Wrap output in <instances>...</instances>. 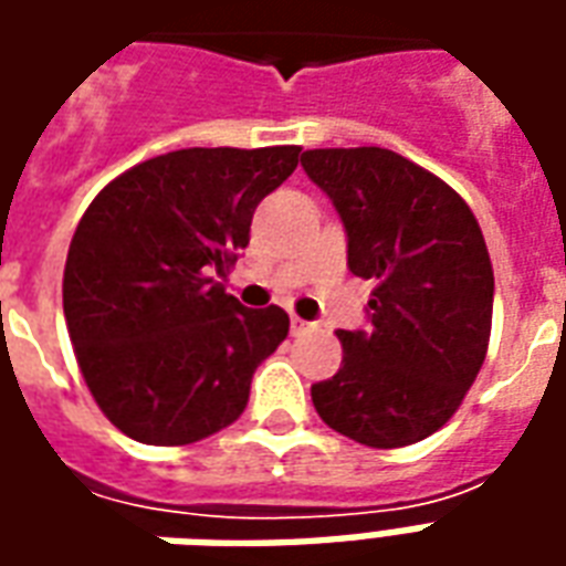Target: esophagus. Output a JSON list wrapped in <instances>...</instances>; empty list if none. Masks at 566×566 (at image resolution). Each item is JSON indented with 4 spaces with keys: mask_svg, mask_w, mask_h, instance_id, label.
Here are the masks:
<instances>
[{
    "mask_svg": "<svg viewBox=\"0 0 566 566\" xmlns=\"http://www.w3.org/2000/svg\"><path fill=\"white\" fill-rule=\"evenodd\" d=\"M308 327H312L308 321H303V318H296V315H291V333H294V336H303V333H306Z\"/></svg>",
    "mask_w": 566,
    "mask_h": 566,
    "instance_id": "1",
    "label": "esophagus"
}]
</instances>
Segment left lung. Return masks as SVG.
<instances>
[{
	"label": "left lung",
	"instance_id": "left-lung-1",
	"mask_svg": "<svg viewBox=\"0 0 566 566\" xmlns=\"http://www.w3.org/2000/svg\"><path fill=\"white\" fill-rule=\"evenodd\" d=\"M303 169L343 218L348 270L376 282L369 331L336 333L343 367L312 385V403L360 446H412L458 412L485 360V235L442 178L388 148H315Z\"/></svg>",
	"mask_w": 566,
	"mask_h": 566
}]
</instances>
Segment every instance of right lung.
<instances>
[{
    "label": "right lung",
    "mask_w": 566,
    "mask_h": 566,
    "mask_svg": "<svg viewBox=\"0 0 566 566\" xmlns=\"http://www.w3.org/2000/svg\"><path fill=\"white\" fill-rule=\"evenodd\" d=\"M300 163L296 145L185 148L96 193L69 245L63 312L81 376L136 442L187 446L245 412L287 312L245 308L223 275L251 218Z\"/></svg>",
    "instance_id": "right-lung-1"
}]
</instances>
